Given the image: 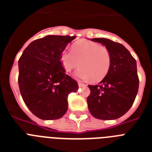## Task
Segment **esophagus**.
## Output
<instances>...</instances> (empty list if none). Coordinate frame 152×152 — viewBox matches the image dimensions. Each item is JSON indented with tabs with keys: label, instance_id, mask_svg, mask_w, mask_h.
Instances as JSON below:
<instances>
[{
	"label": "esophagus",
	"instance_id": "esophagus-1",
	"mask_svg": "<svg viewBox=\"0 0 152 152\" xmlns=\"http://www.w3.org/2000/svg\"><path fill=\"white\" fill-rule=\"evenodd\" d=\"M78 85H79V87H84V86H86V85L83 84V83L81 82H78Z\"/></svg>",
	"mask_w": 152,
	"mask_h": 152
}]
</instances>
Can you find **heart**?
Listing matches in <instances>:
<instances>
[{"mask_svg":"<svg viewBox=\"0 0 152 152\" xmlns=\"http://www.w3.org/2000/svg\"><path fill=\"white\" fill-rule=\"evenodd\" d=\"M61 66L66 72L81 65L76 76L84 80L98 82L107 76L112 64L110 51L105 47L87 40L77 41L71 50H64L60 55Z\"/></svg>","mask_w":152,"mask_h":152,"instance_id":"b5f03b06","label":"heart"}]
</instances>
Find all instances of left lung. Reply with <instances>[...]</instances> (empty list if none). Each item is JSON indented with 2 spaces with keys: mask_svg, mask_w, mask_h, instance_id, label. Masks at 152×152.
<instances>
[{
  "mask_svg": "<svg viewBox=\"0 0 152 152\" xmlns=\"http://www.w3.org/2000/svg\"><path fill=\"white\" fill-rule=\"evenodd\" d=\"M91 40L108 48L112 64L107 76L98 84L88 86L89 111L97 119H116L129 111L136 98L139 87L136 60L119 43L105 38Z\"/></svg>",
  "mask_w": 152,
  "mask_h": 152,
  "instance_id": "1",
  "label": "left lung"
}]
</instances>
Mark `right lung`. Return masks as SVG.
<instances>
[{"label":"right lung","instance_id":"obj_1","mask_svg":"<svg viewBox=\"0 0 152 152\" xmlns=\"http://www.w3.org/2000/svg\"><path fill=\"white\" fill-rule=\"evenodd\" d=\"M70 36L49 35L29 44L18 60V86L26 105L44 120L60 119L68 109V95L78 90L76 80L65 74L60 55Z\"/></svg>","mask_w":152,"mask_h":152}]
</instances>
